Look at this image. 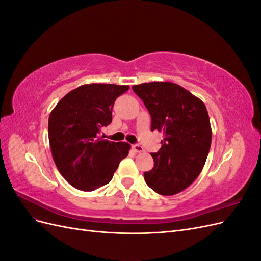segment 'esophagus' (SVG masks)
<instances>
[{
    "label": "esophagus",
    "mask_w": 261,
    "mask_h": 261,
    "mask_svg": "<svg viewBox=\"0 0 261 261\" xmlns=\"http://www.w3.org/2000/svg\"><path fill=\"white\" fill-rule=\"evenodd\" d=\"M132 148H133V150H134V151H135V152H144L145 151V150H144V148L143 147H141V146H139V145H133L132 146Z\"/></svg>",
    "instance_id": "esophagus-1"
}]
</instances>
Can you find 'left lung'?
Returning <instances> with one entry per match:
<instances>
[{
	"label": "left lung",
	"mask_w": 261,
	"mask_h": 261,
	"mask_svg": "<svg viewBox=\"0 0 261 261\" xmlns=\"http://www.w3.org/2000/svg\"><path fill=\"white\" fill-rule=\"evenodd\" d=\"M151 116V130L163 134L154 167L145 172L147 185L160 195L184 191L198 177L211 146V126L203 102L177 84L152 82L135 85Z\"/></svg>",
	"instance_id": "obj_1"
}]
</instances>
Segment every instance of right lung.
I'll return each instance as SVG.
<instances>
[{
	"mask_svg": "<svg viewBox=\"0 0 261 261\" xmlns=\"http://www.w3.org/2000/svg\"><path fill=\"white\" fill-rule=\"evenodd\" d=\"M129 86L88 84L63 97L49 116V141L58 170L68 183L92 192L112 179L130 145L100 137L112 122V108Z\"/></svg>",
	"mask_w": 261,
	"mask_h": 261,
	"instance_id": "add662e5",
	"label": "right lung"
}]
</instances>
